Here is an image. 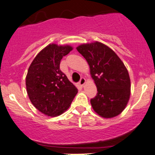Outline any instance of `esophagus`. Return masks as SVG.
Here are the masks:
<instances>
[{
    "instance_id": "esophagus-1",
    "label": "esophagus",
    "mask_w": 155,
    "mask_h": 155,
    "mask_svg": "<svg viewBox=\"0 0 155 155\" xmlns=\"http://www.w3.org/2000/svg\"><path fill=\"white\" fill-rule=\"evenodd\" d=\"M85 82H86V80H85V78H81V79H80V82H79L80 85V86H83L84 85H85Z\"/></svg>"
}]
</instances>
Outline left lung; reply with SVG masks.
<instances>
[{
  "label": "left lung",
  "instance_id": "left-lung-1",
  "mask_svg": "<svg viewBox=\"0 0 155 155\" xmlns=\"http://www.w3.org/2000/svg\"><path fill=\"white\" fill-rule=\"evenodd\" d=\"M77 50L87 60L97 86V95L90 100L93 110L104 118L120 114L130 96V79L124 63L111 48L100 42L82 44Z\"/></svg>",
  "mask_w": 155,
  "mask_h": 155
}]
</instances>
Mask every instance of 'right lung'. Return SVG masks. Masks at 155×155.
I'll list each match as a JSON object with an SVG mask.
<instances>
[{
    "label": "right lung",
    "mask_w": 155,
    "mask_h": 155,
    "mask_svg": "<svg viewBox=\"0 0 155 155\" xmlns=\"http://www.w3.org/2000/svg\"><path fill=\"white\" fill-rule=\"evenodd\" d=\"M73 50L70 45L50 44L36 55L26 75L30 100L42 113L55 117L66 111L78 89L60 69L63 56Z\"/></svg>",
    "instance_id": "add662e5"
}]
</instances>
